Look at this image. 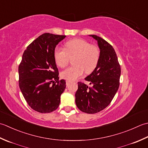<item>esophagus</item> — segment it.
I'll return each mask as SVG.
<instances>
[{"label": "esophagus", "instance_id": "obj_1", "mask_svg": "<svg viewBox=\"0 0 148 148\" xmlns=\"http://www.w3.org/2000/svg\"><path fill=\"white\" fill-rule=\"evenodd\" d=\"M70 81H68V80L66 81V86L68 87L69 85H70Z\"/></svg>", "mask_w": 148, "mask_h": 148}]
</instances>
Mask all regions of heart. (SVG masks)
Here are the masks:
<instances>
[{
	"label": "heart",
	"mask_w": 148,
	"mask_h": 148,
	"mask_svg": "<svg viewBox=\"0 0 148 148\" xmlns=\"http://www.w3.org/2000/svg\"><path fill=\"white\" fill-rule=\"evenodd\" d=\"M56 64L64 68L68 64L70 58H73L75 66L66 69L61 73V77L68 81H73L82 76L84 71L91 73L97 66L100 51L98 47L90 45L88 41L80 38H75L64 45V49L56 47L53 52Z\"/></svg>",
	"instance_id": "1"
}]
</instances>
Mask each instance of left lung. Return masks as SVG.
<instances>
[{"mask_svg":"<svg viewBox=\"0 0 148 148\" xmlns=\"http://www.w3.org/2000/svg\"><path fill=\"white\" fill-rule=\"evenodd\" d=\"M98 41L100 57L95 70L85 80L91 87L78 82L75 103L83 112L95 114L112 101L119 86L121 66L112 45L96 35H89Z\"/></svg>","mask_w":148,"mask_h":148,"instance_id":"left-lung-1","label":"left lung"}]
</instances>
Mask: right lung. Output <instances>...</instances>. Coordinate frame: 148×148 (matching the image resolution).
I'll list each match as a JSON object with an SVG mask.
<instances>
[{"instance_id":"1","label":"right lung","mask_w":148,"mask_h":148,"mask_svg":"<svg viewBox=\"0 0 148 148\" xmlns=\"http://www.w3.org/2000/svg\"><path fill=\"white\" fill-rule=\"evenodd\" d=\"M65 37L45 33L23 53L18 67L19 87L27 103L38 112L56 110L66 88V81L59 80L53 56L56 45Z\"/></svg>"}]
</instances>
